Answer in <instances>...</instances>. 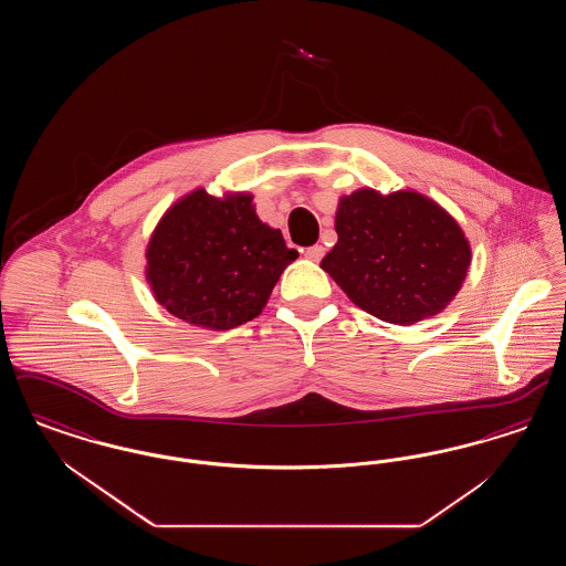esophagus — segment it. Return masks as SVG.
<instances>
[{
	"instance_id": "esophagus-1",
	"label": "esophagus",
	"mask_w": 566,
	"mask_h": 566,
	"mask_svg": "<svg viewBox=\"0 0 566 566\" xmlns=\"http://www.w3.org/2000/svg\"><path fill=\"white\" fill-rule=\"evenodd\" d=\"M303 254H305V259H310V261H321L324 256V248L321 243H316V245L305 248V250H303Z\"/></svg>"
}]
</instances>
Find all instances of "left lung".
I'll list each match as a JSON object with an SVG mask.
<instances>
[{
	"mask_svg": "<svg viewBox=\"0 0 566 566\" xmlns=\"http://www.w3.org/2000/svg\"><path fill=\"white\" fill-rule=\"evenodd\" d=\"M337 243L321 261L354 305L384 323H420L443 312L471 265L460 224L418 190L344 195Z\"/></svg>",
	"mask_w": 566,
	"mask_h": 566,
	"instance_id": "8db88e82",
	"label": "left lung"
}]
</instances>
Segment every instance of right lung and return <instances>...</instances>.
<instances>
[{
    "instance_id": "add662e5",
    "label": "right lung",
    "mask_w": 566,
    "mask_h": 566,
    "mask_svg": "<svg viewBox=\"0 0 566 566\" xmlns=\"http://www.w3.org/2000/svg\"><path fill=\"white\" fill-rule=\"evenodd\" d=\"M298 256L282 231L254 210L250 192L190 190L155 227L146 248V282L163 307L210 331L256 318Z\"/></svg>"
}]
</instances>
